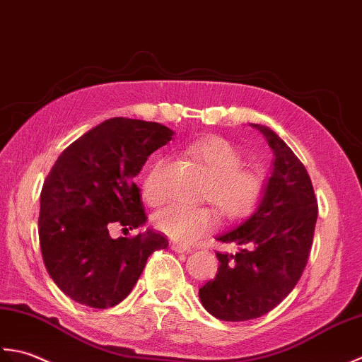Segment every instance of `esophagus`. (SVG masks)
<instances>
[{"mask_svg":"<svg viewBox=\"0 0 362 362\" xmlns=\"http://www.w3.org/2000/svg\"><path fill=\"white\" fill-rule=\"evenodd\" d=\"M172 250L175 253H189L190 248L186 247V245H181V243H173L172 245Z\"/></svg>","mask_w":362,"mask_h":362,"instance_id":"1","label":"esophagus"}]
</instances>
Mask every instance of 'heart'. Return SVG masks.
I'll return each mask as SVG.
<instances>
[{
  "label": "heart",
  "instance_id": "obj_1",
  "mask_svg": "<svg viewBox=\"0 0 362 362\" xmlns=\"http://www.w3.org/2000/svg\"><path fill=\"white\" fill-rule=\"evenodd\" d=\"M187 154L208 168L212 175L204 198L211 200L226 220H240L259 206L264 197V178L261 173L243 167L242 153L222 137L197 140L187 146ZM164 162L153 164L142 182V194L153 206L164 203L162 186ZM217 223L214 211L186 204H172L154 216V226L172 240L192 243L211 231Z\"/></svg>",
  "mask_w": 362,
  "mask_h": 362
}]
</instances>
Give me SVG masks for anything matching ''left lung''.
<instances>
[{
  "instance_id": "left-lung-1",
  "label": "left lung",
  "mask_w": 362,
  "mask_h": 362,
  "mask_svg": "<svg viewBox=\"0 0 362 362\" xmlns=\"http://www.w3.org/2000/svg\"><path fill=\"white\" fill-rule=\"evenodd\" d=\"M252 127L274 151V170L253 216L216 238L238 252L216 253L217 275L198 291L206 311L225 322L257 319L291 293L306 267L319 212L301 160L270 128Z\"/></svg>"
}]
</instances>
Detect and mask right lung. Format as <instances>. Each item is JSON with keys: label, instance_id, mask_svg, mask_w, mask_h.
Wrapping results in <instances>:
<instances>
[{"label": "right lung", "instance_id": "obj_1", "mask_svg": "<svg viewBox=\"0 0 362 362\" xmlns=\"http://www.w3.org/2000/svg\"><path fill=\"white\" fill-rule=\"evenodd\" d=\"M175 132L156 122L115 117L65 148L43 182L39 239L49 276L81 305L106 309L128 297L148 256L168 247L146 230L112 239L146 222L134 178Z\"/></svg>", "mask_w": 362, "mask_h": 362}]
</instances>
